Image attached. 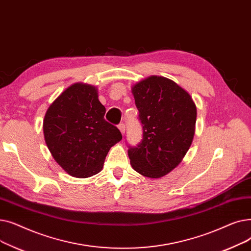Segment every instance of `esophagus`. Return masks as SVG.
I'll return each instance as SVG.
<instances>
[{"label":"esophagus","mask_w":251,"mask_h":251,"mask_svg":"<svg viewBox=\"0 0 251 251\" xmlns=\"http://www.w3.org/2000/svg\"><path fill=\"white\" fill-rule=\"evenodd\" d=\"M118 128H119V130H120L121 131V133L122 134H124L125 133V124L124 123H120V124H119L118 125Z\"/></svg>","instance_id":"obj_1"}]
</instances>
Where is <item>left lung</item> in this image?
<instances>
[{"instance_id":"left-lung-1","label":"left lung","mask_w":251,"mask_h":251,"mask_svg":"<svg viewBox=\"0 0 251 251\" xmlns=\"http://www.w3.org/2000/svg\"><path fill=\"white\" fill-rule=\"evenodd\" d=\"M142 139L128 147L130 164L139 174L160 178L175 169L189 150L196 107L186 90L171 79L150 76L132 87Z\"/></svg>"}]
</instances>
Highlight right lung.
<instances>
[{"label": "right lung", "mask_w": 251, "mask_h": 251, "mask_svg": "<svg viewBox=\"0 0 251 251\" xmlns=\"http://www.w3.org/2000/svg\"><path fill=\"white\" fill-rule=\"evenodd\" d=\"M97 87L75 83L64 90L44 119L45 140L55 161L69 175L86 178L102 169L110 149L122 139L104 120Z\"/></svg>", "instance_id": "add662e5"}]
</instances>
